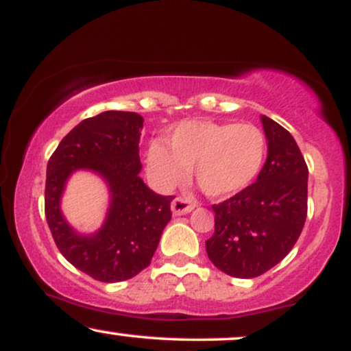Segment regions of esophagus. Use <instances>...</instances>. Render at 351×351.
<instances>
[{"label": "esophagus", "instance_id": "esophagus-1", "mask_svg": "<svg viewBox=\"0 0 351 351\" xmlns=\"http://www.w3.org/2000/svg\"><path fill=\"white\" fill-rule=\"evenodd\" d=\"M194 208H196V202L186 199V197H175L171 201V213L175 216H184V214L191 213Z\"/></svg>", "mask_w": 351, "mask_h": 351}]
</instances>
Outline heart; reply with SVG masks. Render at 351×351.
I'll use <instances>...</instances> for the list:
<instances>
[{"mask_svg":"<svg viewBox=\"0 0 351 351\" xmlns=\"http://www.w3.org/2000/svg\"><path fill=\"white\" fill-rule=\"evenodd\" d=\"M267 155V137L253 124L184 121L171 130L167 147L150 143L147 173L162 189L180 183L191 168L201 191L226 197L243 191L256 178Z\"/></svg>","mask_w":351,"mask_h":351,"instance_id":"1","label":"heart"}]
</instances>
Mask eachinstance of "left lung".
<instances>
[{
  "label": "left lung",
  "mask_w": 351,
  "mask_h": 351,
  "mask_svg": "<svg viewBox=\"0 0 351 351\" xmlns=\"http://www.w3.org/2000/svg\"><path fill=\"white\" fill-rule=\"evenodd\" d=\"M267 162L256 181L214 204V235L206 252L214 267L234 278H256L278 265L301 235L307 216L309 170L296 141L261 116Z\"/></svg>",
  "instance_id": "obj_1"
}]
</instances>
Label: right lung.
<instances>
[{"instance_id": "add662e5", "label": "right lung", "mask_w": 351, "mask_h": 351, "mask_svg": "<svg viewBox=\"0 0 351 351\" xmlns=\"http://www.w3.org/2000/svg\"><path fill=\"white\" fill-rule=\"evenodd\" d=\"M142 128L137 112H101L71 129L47 163L45 217L55 243L75 268L103 282L130 280L149 267L171 219L173 196H160L141 178ZM78 169L103 179L110 193L104 226L91 234L71 228L61 213L66 183Z\"/></svg>"}]
</instances>
